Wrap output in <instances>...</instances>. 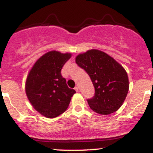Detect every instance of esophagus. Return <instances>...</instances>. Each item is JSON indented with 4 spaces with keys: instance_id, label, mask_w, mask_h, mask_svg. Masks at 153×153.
<instances>
[{
    "instance_id": "34e87169",
    "label": "esophagus",
    "mask_w": 153,
    "mask_h": 153,
    "mask_svg": "<svg viewBox=\"0 0 153 153\" xmlns=\"http://www.w3.org/2000/svg\"><path fill=\"white\" fill-rule=\"evenodd\" d=\"M75 91H77V92H78V90H79V88H78V85H76V86H75Z\"/></svg>"
}]
</instances>
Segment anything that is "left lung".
I'll return each mask as SVG.
<instances>
[{
    "instance_id": "1",
    "label": "left lung",
    "mask_w": 153,
    "mask_h": 153,
    "mask_svg": "<svg viewBox=\"0 0 153 153\" xmlns=\"http://www.w3.org/2000/svg\"><path fill=\"white\" fill-rule=\"evenodd\" d=\"M75 62L88 73L94 86V96L87 100L90 108L103 115L117 111L128 91L125 69L106 53L97 49L80 53Z\"/></svg>"
}]
</instances>
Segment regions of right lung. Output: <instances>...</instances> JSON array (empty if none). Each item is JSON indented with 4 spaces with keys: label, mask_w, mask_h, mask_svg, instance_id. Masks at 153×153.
I'll list each match as a JSON object with an SVG mask.
<instances>
[{
    "label": "right lung",
    "mask_w": 153,
    "mask_h": 153,
    "mask_svg": "<svg viewBox=\"0 0 153 153\" xmlns=\"http://www.w3.org/2000/svg\"><path fill=\"white\" fill-rule=\"evenodd\" d=\"M71 53L51 51L33 65L27 78L25 91L33 107L43 116L53 118L68 109L75 91L70 88L61 70Z\"/></svg>",
    "instance_id": "add662e5"
}]
</instances>
